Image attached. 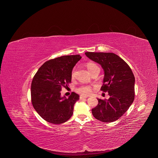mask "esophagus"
Listing matches in <instances>:
<instances>
[{
	"label": "esophagus",
	"instance_id": "1",
	"mask_svg": "<svg viewBox=\"0 0 158 158\" xmlns=\"http://www.w3.org/2000/svg\"><path fill=\"white\" fill-rule=\"evenodd\" d=\"M79 98H80V99H86V98H87V96H81Z\"/></svg>",
	"mask_w": 158,
	"mask_h": 158
}]
</instances>
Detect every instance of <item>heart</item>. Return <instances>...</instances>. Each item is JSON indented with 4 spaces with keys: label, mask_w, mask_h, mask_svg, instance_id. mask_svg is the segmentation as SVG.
<instances>
[{
    "label": "heart",
    "mask_w": 158,
    "mask_h": 158,
    "mask_svg": "<svg viewBox=\"0 0 158 158\" xmlns=\"http://www.w3.org/2000/svg\"><path fill=\"white\" fill-rule=\"evenodd\" d=\"M86 67L88 71L91 74H93L94 72H95L97 70H99V67L96 64L93 62L87 63L86 64ZM74 74H75V69H73L71 74L72 77H74ZM76 91L82 95L87 96L91 93V87H89L88 85H81L78 88H77Z\"/></svg>",
    "instance_id": "b5f03b06"
}]
</instances>
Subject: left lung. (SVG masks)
<instances>
[{
  "label": "left lung",
  "instance_id": "8db88e82",
  "mask_svg": "<svg viewBox=\"0 0 158 158\" xmlns=\"http://www.w3.org/2000/svg\"><path fill=\"white\" fill-rule=\"evenodd\" d=\"M91 60L99 64L104 72L101 90L108 92V99H98L92 109L94 117L102 122L111 123L120 118L134 99L135 78L128 64L118 55L110 52H85Z\"/></svg>",
  "mask_w": 158,
  "mask_h": 158
}]
</instances>
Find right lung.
Instances as JSON below:
<instances>
[{
  "instance_id": "add662e5",
  "label": "right lung",
  "mask_w": 158,
  "mask_h": 158,
  "mask_svg": "<svg viewBox=\"0 0 158 158\" xmlns=\"http://www.w3.org/2000/svg\"><path fill=\"white\" fill-rule=\"evenodd\" d=\"M80 55L64 56L49 60L40 67L31 84V101L40 116L50 123L59 124L69 120L79 96L73 92L61 97L63 87L71 82L73 67Z\"/></svg>"
}]
</instances>
